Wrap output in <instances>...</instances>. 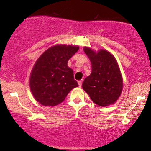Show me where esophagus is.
<instances>
[{
    "instance_id": "esophagus-1",
    "label": "esophagus",
    "mask_w": 151,
    "mask_h": 151,
    "mask_svg": "<svg viewBox=\"0 0 151 151\" xmlns=\"http://www.w3.org/2000/svg\"><path fill=\"white\" fill-rule=\"evenodd\" d=\"M78 84H79V86H81V84H82V80L78 81Z\"/></svg>"
}]
</instances>
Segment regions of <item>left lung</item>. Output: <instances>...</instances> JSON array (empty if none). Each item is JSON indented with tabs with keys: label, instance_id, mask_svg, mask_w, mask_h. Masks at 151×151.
<instances>
[{
	"label": "left lung",
	"instance_id": "8db88e82",
	"mask_svg": "<svg viewBox=\"0 0 151 151\" xmlns=\"http://www.w3.org/2000/svg\"><path fill=\"white\" fill-rule=\"evenodd\" d=\"M84 51L91 63V73L85 78L82 88L96 104L106 106L113 104L120 96L123 79L114 57L107 50L95 52L89 47Z\"/></svg>",
	"mask_w": 151,
	"mask_h": 151
}]
</instances>
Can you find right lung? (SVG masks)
Returning <instances> with one entry per match:
<instances>
[{
    "mask_svg": "<svg viewBox=\"0 0 151 151\" xmlns=\"http://www.w3.org/2000/svg\"><path fill=\"white\" fill-rule=\"evenodd\" d=\"M79 50L78 46L58 45L38 58L30 78L32 95L43 106H55L65 100L69 92L79 85L67 62Z\"/></svg>",
    "mask_w": 151,
    "mask_h": 151,
    "instance_id": "right-lung-1",
    "label": "right lung"
}]
</instances>
